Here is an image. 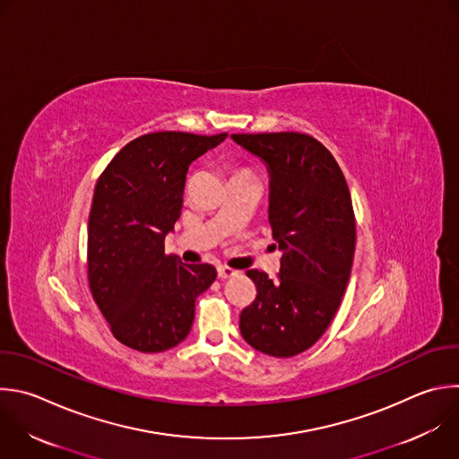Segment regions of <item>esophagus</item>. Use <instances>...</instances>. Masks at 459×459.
<instances>
[{
  "label": "esophagus",
  "mask_w": 459,
  "mask_h": 459,
  "mask_svg": "<svg viewBox=\"0 0 459 459\" xmlns=\"http://www.w3.org/2000/svg\"><path fill=\"white\" fill-rule=\"evenodd\" d=\"M238 272L229 268V266H218V277L220 279H229V277H234Z\"/></svg>",
  "instance_id": "1"
}]
</instances>
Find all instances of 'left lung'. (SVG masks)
<instances>
[{"label": "left lung", "mask_w": 459, "mask_h": 459, "mask_svg": "<svg viewBox=\"0 0 459 459\" xmlns=\"http://www.w3.org/2000/svg\"><path fill=\"white\" fill-rule=\"evenodd\" d=\"M268 171V221L281 268L272 281L248 270L257 295L241 312V337L270 357L312 348L335 317L355 254V216L346 178L310 134H230Z\"/></svg>", "instance_id": "1"}]
</instances>
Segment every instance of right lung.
<instances>
[{
  "mask_svg": "<svg viewBox=\"0 0 459 459\" xmlns=\"http://www.w3.org/2000/svg\"><path fill=\"white\" fill-rule=\"evenodd\" d=\"M227 138L149 133L124 145L100 175L88 220V281L117 341L142 353L180 344L195 300L216 279L209 263L166 255L182 214L189 166Z\"/></svg>",
  "mask_w": 459,
  "mask_h": 459,
  "instance_id": "add662e5",
  "label": "right lung"
}]
</instances>
